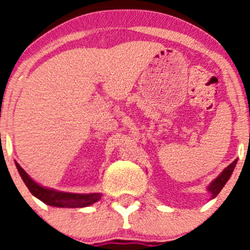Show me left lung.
I'll return each instance as SVG.
<instances>
[{"instance_id": "obj_1", "label": "left lung", "mask_w": 250, "mask_h": 250, "mask_svg": "<svg viewBox=\"0 0 250 250\" xmlns=\"http://www.w3.org/2000/svg\"><path fill=\"white\" fill-rule=\"evenodd\" d=\"M236 163H237V161H233L230 166H228V167H226L223 172L219 174V175L216 176V178L214 179L210 184H209V186L207 188V190H208L209 195H210V200L215 198L216 196L219 195V192L223 190V188L225 186V184L228 183L229 179H230V176L232 175L234 167H236Z\"/></svg>"}]
</instances>
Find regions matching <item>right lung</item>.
Here are the masks:
<instances>
[{"label":"right lung","mask_w":250,"mask_h":250,"mask_svg":"<svg viewBox=\"0 0 250 250\" xmlns=\"http://www.w3.org/2000/svg\"><path fill=\"white\" fill-rule=\"evenodd\" d=\"M16 166L22 181L27 186L30 192L48 206L59 207V208H83V207H88L90 204L98 202L102 198V193L99 192L71 193L42 186L37 184L34 179L30 178L29 174L20 167L19 163L16 162Z\"/></svg>","instance_id":"1"}]
</instances>
